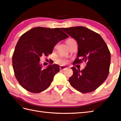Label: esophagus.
<instances>
[{"label": "esophagus", "mask_w": 121, "mask_h": 121, "mask_svg": "<svg viewBox=\"0 0 121 121\" xmlns=\"http://www.w3.org/2000/svg\"><path fill=\"white\" fill-rule=\"evenodd\" d=\"M60 69L62 71H64V70H65L67 69V67L65 66H60Z\"/></svg>", "instance_id": "1"}]
</instances>
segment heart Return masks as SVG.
Instances as JSON below:
<instances>
[{"mask_svg":"<svg viewBox=\"0 0 121 121\" xmlns=\"http://www.w3.org/2000/svg\"><path fill=\"white\" fill-rule=\"evenodd\" d=\"M73 40H73V39H69V40L66 41V43H69V42H71ZM57 61L58 63L61 64H62V65H65V64H67V63L68 62V60L66 59H65V58H59V59H58Z\"/></svg>","mask_w":121,"mask_h":121,"instance_id":"obj_1","label":"heart"}]
</instances>
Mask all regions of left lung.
I'll return each instance as SVG.
<instances>
[{
	"label": "left lung",
	"instance_id": "obj_1",
	"mask_svg": "<svg viewBox=\"0 0 121 121\" xmlns=\"http://www.w3.org/2000/svg\"><path fill=\"white\" fill-rule=\"evenodd\" d=\"M62 29L78 43V55L74 63L85 62L86 64L81 71L72 67L73 75L69 79L70 85L83 93L94 91L104 82L109 74L111 55L107 45L99 33L86 27Z\"/></svg>",
	"mask_w": 121,
	"mask_h": 121
}]
</instances>
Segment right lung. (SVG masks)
Segmentation results:
<instances>
[{
  "instance_id": "1",
  "label": "right lung",
  "mask_w": 121,
  "mask_h": 121,
  "mask_svg": "<svg viewBox=\"0 0 121 121\" xmlns=\"http://www.w3.org/2000/svg\"><path fill=\"white\" fill-rule=\"evenodd\" d=\"M69 37L60 28L35 27L22 35L17 42L12 56L15 76L27 91L38 93L47 89L60 71L57 64L43 69L40 57L52 54L58 42Z\"/></svg>"
}]
</instances>
